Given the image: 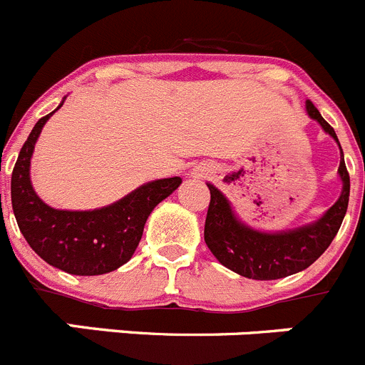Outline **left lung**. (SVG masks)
<instances>
[{"label":"left lung","mask_w":365,"mask_h":365,"mask_svg":"<svg viewBox=\"0 0 365 365\" xmlns=\"http://www.w3.org/2000/svg\"><path fill=\"white\" fill-rule=\"evenodd\" d=\"M306 110L309 117L315 118L324 131L339 142L333 128L322 118L312 101L306 102ZM339 173L344 187L335 205L317 223L279 234L255 232L241 225L234 217L227 198L216 187L209 185L210 203L203 232L207 247L221 264L248 279L272 281L304 270L331 245L346 216L349 202V173L344 163V155L340 158Z\"/></svg>","instance_id":"1"}]
</instances>
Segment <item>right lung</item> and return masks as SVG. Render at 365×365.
<instances>
[{"mask_svg":"<svg viewBox=\"0 0 365 365\" xmlns=\"http://www.w3.org/2000/svg\"><path fill=\"white\" fill-rule=\"evenodd\" d=\"M52 113L37 120L14 165L10 183L14 216L26 243L48 264L73 275L108 274L131 259L148 216L178 189L182 178L175 176L145 183L120 202L98 210L52 209L37 198L29 175L34 145Z\"/></svg>","mask_w":365,"mask_h":365,"instance_id":"add662e5","label":"right lung"}]
</instances>
